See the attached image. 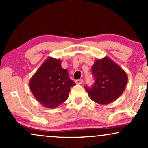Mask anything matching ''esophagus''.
Wrapping results in <instances>:
<instances>
[{"label": "esophagus", "mask_w": 148, "mask_h": 148, "mask_svg": "<svg viewBox=\"0 0 148 148\" xmlns=\"http://www.w3.org/2000/svg\"><path fill=\"white\" fill-rule=\"evenodd\" d=\"M75 82H76V84H83V83H84V80H83V79H78V80H76Z\"/></svg>", "instance_id": "34e87169"}]
</instances>
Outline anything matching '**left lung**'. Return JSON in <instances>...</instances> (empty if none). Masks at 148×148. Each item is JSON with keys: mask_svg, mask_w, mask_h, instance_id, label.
<instances>
[{"mask_svg": "<svg viewBox=\"0 0 148 148\" xmlns=\"http://www.w3.org/2000/svg\"><path fill=\"white\" fill-rule=\"evenodd\" d=\"M95 80L91 86H85L90 99L99 104H108L121 95L127 83V76L123 69L108 58L95 61L92 67Z\"/></svg>", "mask_w": 148, "mask_h": 148, "instance_id": "1", "label": "left lung"}]
</instances>
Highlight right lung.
Returning a JSON list of instances; mask_svg holds the SVG:
<instances>
[{"label": "right lung", "instance_id": "add662e5", "mask_svg": "<svg viewBox=\"0 0 148 148\" xmlns=\"http://www.w3.org/2000/svg\"><path fill=\"white\" fill-rule=\"evenodd\" d=\"M76 85L61 61L50 57L42 64L30 81V90L41 104L56 108L68 98L70 88Z\"/></svg>", "mask_w": 148, "mask_h": 148}]
</instances>
